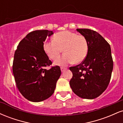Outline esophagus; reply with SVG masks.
<instances>
[{"mask_svg":"<svg viewBox=\"0 0 123 123\" xmlns=\"http://www.w3.org/2000/svg\"><path fill=\"white\" fill-rule=\"evenodd\" d=\"M66 69H67V68H61V72H63L65 70H66Z\"/></svg>","mask_w":123,"mask_h":123,"instance_id":"obj_1","label":"esophagus"}]
</instances>
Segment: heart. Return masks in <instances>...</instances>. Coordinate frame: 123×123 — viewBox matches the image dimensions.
I'll return each mask as SVG.
<instances>
[{"mask_svg":"<svg viewBox=\"0 0 123 123\" xmlns=\"http://www.w3.org/2000/svg\"><path fill=\"white\" fill-rule=\"evenodd\" d=\"M54 41L44 44L45 52L51 60L57 58L63 50V56L54 61L57 65L65 66L73 62L79 64L85 60L88 53V42L83 35L65 31L56 33Z\"/></svg>","mask_w":123,"mask_h":123,"instance_id":"b5f03b06","label":"heart"}]
</instances>
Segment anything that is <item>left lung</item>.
I'll return each instance as SVG.
<instances>
[{
    "instance_id": "left-lung-1",
    "label": "left lung",
    "mask_w": 123,
    "mask_h": 123,
    "mask_svg": "<svg viewBox=\"0 0 123 123\" xmlns=\"http://www.w3.org/2000/svg\"><path fill=\"white\" fill-rule=\"evenodd\" d=\"M88 42V53L82 63L69 68L73 73L70 86L81 98L92 99L102 94L109 85L113 68L109 44L96 31L77 29Z\"/></svg>"
}]
</instances>
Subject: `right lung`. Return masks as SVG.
Here are the masks:
<instances>
[{"label":"right lung","mask_w":123,"mask_h":123,"mask_svg":"<svg viewBox=\"0 0 123 123\" xmlns=\"http://www.w3.org/2000/svg\"><path fill=\"white\" fill-rule=\"evenodd\" d=\"M53 34L48 30L31 32L15 51L12 72L15 83L21 94L32 102H41L53 95L61 74L58 66L46 69L52 62L44 50L43 43Z\"/></svg>","instance_id":"add662e5"}]
</instances>
